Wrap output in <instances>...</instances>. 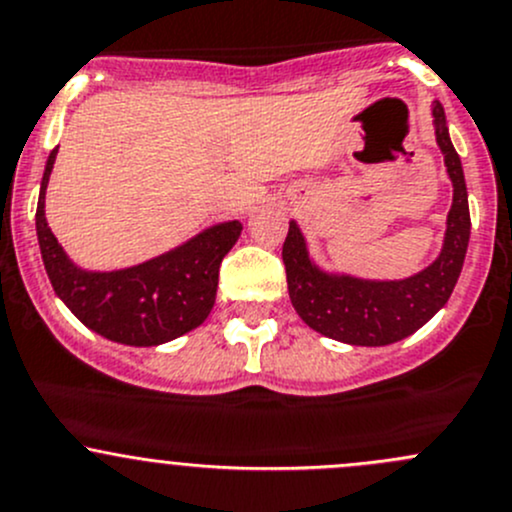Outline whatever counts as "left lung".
I'll list each match as a JSON object with an SVG mask.
<instances>
[{
  "instance_id": "obj_1",
  "label": "left lung",
  "mask_w": 512,
  "mask_h": 512,
  "mask_svg": "<svg viewBox=\"0 0 512 512\" xmlns=\"http://www.w3.org/2000/svg\"><path fill=\"white\" fill-rule=\"evenodd\" d=\"M431 115H434L436 142L444 152V165L453 184V204L446 217L444 246L439 258L424 271L402 281H365L345 273H325L310 261L303 234L298 224L291 221L283 244L288 295L295 313L315 333L347 345H392L429 323L451 298L466 258L471 214H468L461 157L451 145L444 105L439 100H434Z\"/></svg>"
}]
</instances>
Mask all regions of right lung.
Masks as SVG:
<instances>
[{
	"mask_svg": "<svg viewBox=\"0 0 512 512\" xmlns=\"http://www.w3.org/2000/svg\"><path fill=\"white\" fill-rule=\"evenodd\" d=\"M56 152L59 147L51 150L41 177L36 236L51 286L66 308L93 333L133 347L162 345L202 325L217 300L221 258L241 236V221L209 226L177 249L138 266L83 271L46 224V184Z\"/></svg>",
	"mask_w": 512,
	"mask_h": 512,
	"instance_id": "1",
	"label": "right lung"
}]
</instances>
